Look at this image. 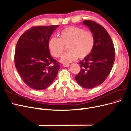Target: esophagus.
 <instances>
[{"mask_svg":"<svg viewBox=\"0 0 131 131\" xmlns=\"http://www.w3.org/2000/svg\"><path fill=\"white\" fill-rule=\"evenodd\" d=\"M63 66L64 67H68L70 66V64H63Z\"/></svg>","mask_w":131,"mask_h":131,"instance_id":"esophagus-1","label":"esophagus"}]
</instances>
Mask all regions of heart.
Here are the masks:
<instances>
[{"instance_id":"1","label":"heart","mask_w":131,"mask_h":131,"mask_svg":"<svg viewBox=\"0 0 131 131\" xmlns=\"http://www.w3.org/2000/svg\"><path fill=\"white\" fill-rule=\"evenodd\" d=\"M59 38L52 37L48 42L51 54L56 58L61 57L67 46L69 51L63 55L61 61L68 63L78 58L84 59L92 52L95 39L92 31L75 26H70L62 29L59 33Z\"/></svg>"}]
</instances>
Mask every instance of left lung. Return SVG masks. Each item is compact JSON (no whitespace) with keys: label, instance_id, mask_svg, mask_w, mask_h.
I'll use <instances>...</instances> for the list:
<instances>
[{"label":"left lung","instance_id":"obj_1","mask_svg":"<svg viewBox=\"0 0 131 131\" xmlns=\"http://www.w3.org/2000/svg\"><path fill=\"white\" fill-rule=\"evenodd\" d=\"M83 23L93 34L95 43L92 52L79 63L81 69L75 78L82 88L92 89L106 80L113 66L115 53L112 39L103 27L90 20Z\"/></svg>","mask_w":131,"mask_h":131}]
</instances>
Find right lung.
<instances>
[{"instance_id":"obj_1","label":"right lung","mask_w":131,"mask_h":131,"mask_svg":"<svg viewBox=\"0 0 131 131\" xmlns=\"http://www.w3.org/2000/svg\"><path fill=\"white\" fill-rule=\"evenodd\" d=\"M59 25L32 27L23 33L16 46V68L25 84L34 90L46 89L52 84L60 68L51 56L50 37Z\"/></svg>"}]
</instances>
